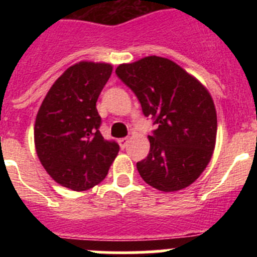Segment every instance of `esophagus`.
Listing matches in <instances>:
<instances>
[{
  "instance_id": "obj_1",
  "label": "esophagus",
  "mask_w": 257,
  "mask_h": 257,
  "mask_svg": "<svg viewBox=\"0 0 257 257\" xmlns=\"http://www.w3.org/2000/svg\"><path fill=\"white\" fill-rule=\"evenodd\" d=\"M128 142H130L128 138H122V139L118 140V144H119V147H121L122 149H124L127 147V144H128Z\"/></svg>"
}]
</instances>
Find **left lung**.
I'll list each match as a JSON object with an SVG mask.
<instances>
[{
  "instance_id": "1",
  "label": "left lung",
  "mask_w": 257,
  "mask_h": 257,
  "mask_svg": "<svg viewBox=\"0 0 257 257\" xmlns=\"http://www.w3.org/2000/svg\"><path fill=\"white\" fill-rule=\"evenodd\" d=\"M115 74L157 124L148 157L136 163L143 180L162 192L187 188L206 169L216 143V109L207 88L161 56L121 64Z\"/></svg>"
}]
</instances>
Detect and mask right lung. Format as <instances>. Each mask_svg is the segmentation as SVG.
I'll return each instance as SVG.
<instances>
[{"label":"right lung","mask_w":257,"mask_h":257,"mask_svg":"<svg viewBox=\"0 0 257 257\" xmlns=\"http://www.w3.org/2000/svg\"><path fill=\"white\" fill-rule=\"evenodd\" d=\"M112 65L79 61L47 92L35 123L36 152L58 184L82 192L105 179L119 145L100 134L96 101Z\"/></svg>","instance_id":"1"}]
</instances>
